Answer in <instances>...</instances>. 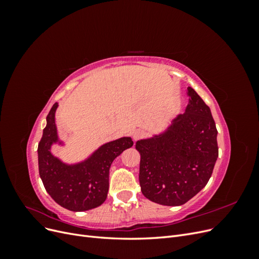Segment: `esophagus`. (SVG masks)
Listing matches in <instances>:
<instances>
[{
    "label": "esophagus",
    "instance_id": "1",
    "mask_svg": "<svg viewBox=\"0 0 259 259\" xmlns=\"http://www.w3.org/2000/svg\"><path fill=\"white\" fill-rule=\"evenodd\" d=\"M145 134L146 133L143 130H137L133 133V138H134V140H138L140 138H143L145 136Z\"/></svg>",
    "mask_w": 259,
    "mask_h": 259
}]
</instances>
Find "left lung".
Wrapping results in <instances>:
<instances>
[{
  "instance_id": "1",
  "label": "left lung",
  "mask_w": 259,
  "mask_h": 259,
  "mask_svg": "<svg viewBox=\"0 0 259 259\" xmlns=\"http://www.w3.org/2000/svg\"><path fill=\"white\" fill-rule=\"evenodd\" d=\"M189 104L168 130L136 143L139 184L147 199L183 205L204 188L218 158L217 130L209 107L188 88Z\"/></svg>"
}]
</instances>
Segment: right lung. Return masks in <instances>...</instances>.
<instances>
[{"label":"right lung","mask_w":259,"mask_h":259,"mask_svg":"<svg viewBox=\"0 0 259 259\" xmlns=\"http://www.w3.org/2000/svg\"><path fill=\"white\" fill-rule=\"evenodd\" d=\"M54 104L46 116V126L38 143V173L46 191L59 205L73 211L95 208L107 199L109 170L117 155L133 146L131 137H123L98 148L88 160L68 165L51 152L58 142Z\"/></svg>","instance_id":"obj_1"}]
</instances>
